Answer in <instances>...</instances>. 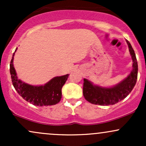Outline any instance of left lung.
Segmentation results:
<instances>
[{
	"mask_svg": "<svg viewBox=\"0 0 146 146\" xmlns=\"http://www.w3.org/2000/svg\"><path fill=\"white\" fill-rule=\"evenodd\" d=\"M126 42L133 62L132 71L121 82L112 88L94 86L88 80L84 79L83 95L86 101L93 104L113 105L126 98L133 89L137 80L138 64L135 51L128 40H126Z\"/></svg>",
	"mask_w": 146,
	"mask_h": 146,
	"instance_id": "8db88e82",
	"label": "left lung"
}]
</instances>
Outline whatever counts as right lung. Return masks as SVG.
Wrapping results in <instances>:
<instances>
[{"label": "right lung", "mask_w": 146, "mask_h": 146, "mask_svg": "<svg viewBox=\"0 0 146 146\" xmlns=\"http://www.w3.org/2000/svg\"><path fill=\"white\" fill-rule=\"evenodd\" d=\"M14 54V53L12 59L10 62L9 71L13 86L18 94L25 100L34 106H47L58 104L62 98V88L67 80L68 74L56 77L44 86H36L29 85L18 80L16 76V71L13 65Z\"/></svg>", "instance_id": "add662e5"}]
</instances>
